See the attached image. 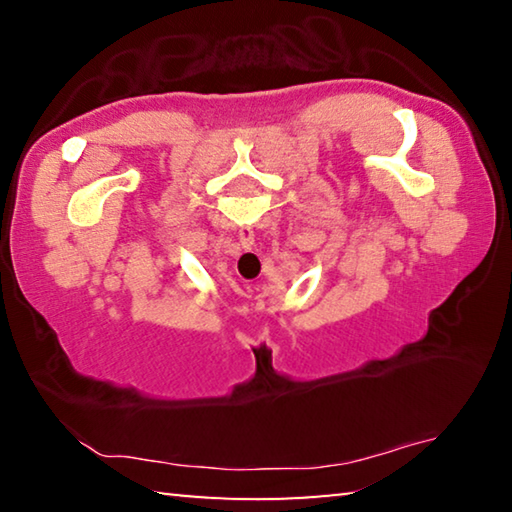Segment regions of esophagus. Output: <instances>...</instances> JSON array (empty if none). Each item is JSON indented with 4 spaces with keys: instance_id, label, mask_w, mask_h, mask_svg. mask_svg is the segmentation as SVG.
Returning <instances> with one entry per match:
<instances>
[{
    "instance_id": "obj_1",
    "label": "esophagus",
    "mask_w": 512,
    "mask_h": 512,
    "mask_svg": "<svg viewBox=\"0 0 512 512\" xmlns=\"http://www.w3.org/2000/svg\"><path fill=\"white\" fill-rule=\"evenodd\" d=\"M253 244H255L253 230H250V228H241V230H239V246L244 248V250H248V248H253Z\"/></svg>"
}]
</instances>
